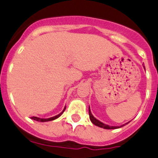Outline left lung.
<instances>
[{"label":"left lung","instance_id":"left-lung-1","mask_svg":"<svg viewBox=\"0 0 158 158\" xmlns=\"http://www.w3.org/2000/svg\"><path fill=\"white\" fill-rule=\"evenodd\" d=\"M89 117H90V121H91L94 125L98 126V127H102V128H104V129H116V128H119V127H123V126L124 125H124L121 126V127H119V126H118V127H114V126H109V125H107V124H104V123L101 122V121L97 120L96 118L92 115L91 112H90V107H89ZM128 123H127V124H128Z\"/></svg>","mask_w":158,"mask_h":158}]
</instances>
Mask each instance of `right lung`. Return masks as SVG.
<instances>
[{"mask_svg": "<svg viewBox=\"0 0 158 158\" xmlns=\"http://www.w3.org/2000/svg\"><path fill=\"white\" fill-rule=\"evenodd\" d=\"M65 109H66V107L64 108L63 111L61 112V113H60L59 114H57V116H54V117H52V118H47V119H44V118H37V117H31V119L34 120V121H40V122H45V121H53V120H55L57 119V118H59V117L60 116V115L64 113V111L65 110Z\"/></svg>", "mask_w": 158, "mask_h": 158, "instance_id": "1", "label": "right lung"}]
</instances>
